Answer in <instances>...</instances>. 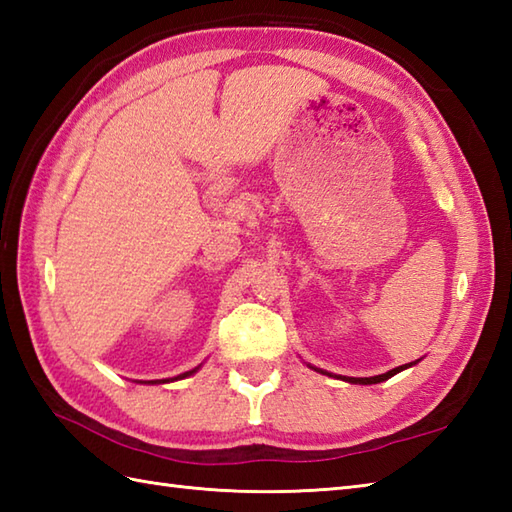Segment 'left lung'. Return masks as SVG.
Here are the masks:
<instances>
[{
  "instance_id": "8db88e82",
  "label": "left lung",
  "mask_w": 512,
  "mask_h": 512,
  "mask_svg": "<svg viewBox=\"0 0 512 512\" xmlns=\"http://www.w3.org/2000/svg\"><path fill=\"white\" fill-rule=\"evenodd\" d=\"M411 365H416V361L407 363V365H400V367H394V369H389V372L378 374V376H369V378H352V376H347V378H343V380H347V383H354V385H376V383H383V380H387V378H391V376H396L398 372H402V369H407V367H411ZM312 369H317V367H312ZM317 372H319V374H328V372H323V369H317Z\"/></svg>"
}]
</instances>
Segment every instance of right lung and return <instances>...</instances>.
<instances>
[{
    "label": "right lung",
    "mask_w": 512,
    "mask_h": 512,
    "mask_svg": "<svg viewBox=\"0 0 512 512\" xmlns=\"http://www.w3.org/2000/svg\"><path fill=\"white\" fill-rule=\"evenodd\" d=\"M198 369H200V367H195V369H191V372H184V374H180V376H176V378H171V380H180V378H187V376H191V374H195V372H198ZM149 383H151V385H156V383H158V385H160V383H169V378H167V380H149Z\"/></svg>",
    "instance_id": "obj_1"
}]
</instances>
